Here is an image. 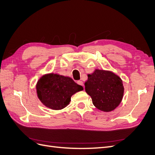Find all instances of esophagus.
<instances>
[{
  "mask_svg": "<svg viewBox=\"0 0 155 155\" xmlns=\"http://www.w3.org/2000/svg\"><path fill=\"white\" fill-rule=\"evenodd\" d=\"M77 84H78V85H84V83H83V82L82 81H77Z\"/></svg>",
  "mask_w": 155,
  "mask_h": 155,
  "instance_id": "34e87169",
  "label": "esophagus"
}]
</instances>
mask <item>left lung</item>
Wrapping results in <instances>:
<instances>
[{"label":"left lung","mask_w":155,"mask_h":155,"mask_svg":"<svg viewBox=\"0 0 155 155\" xmlns=\"http://www.w3.org/2000/svg\"><path fill=\"white\" fill-rule=\"evenodd\" d=\"M85 89L92 99L93 105L104 112H111L117 108L123 98V81L112 71L96 69L88 74Z\"/></svg>","instance_id":"left-lung-1"}]
</instances>
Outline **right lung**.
Instances as JSON below:
<instances>
[{
	"label": "right lung",
	"instance_id": "add662e5",
	"mask_svg": "<svg viewBox=\"0 0 155 155\" xmlns=\"http://www.w3.org/2000/svg\"><path fill=\"white\" fill-rule=\"evenodd\" d=\"M36 93L39 100L50 109L58 110L67 107L71 96L84 90L69 77L50 73L39 78L36 85Z\"/></svg>",
	"mask_w": 155,
	"mask_h": 155
}]
</instances>
